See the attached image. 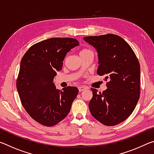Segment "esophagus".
Listing matches in <instances>:
<instances>
[{
    "mask_svg": "<svg viewBox=\"0 0 154 154\" xmlns=\"http://www.w3.org/2000/svg\"><path fill=\"white\" fill-rule=\"evenodd\" d=\"M87 87H85V86H83V85H82V86H79V88H78V89H79V92H82V91H83L84 90H85V89H87Z\"/></svg>",
    "mask_w": 154,
    "mask_h": 154,
    "instance_id": "obj_1",
    "label": "esophagus"
}]
</instances>
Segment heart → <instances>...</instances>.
Wrapping results in <instances>:
<instances>
[{
  "label": "heart",
  "instance_id": "1",
  "mask_svg": "<svg viewBox=\"0 0 154 154\" xmlns=\"http://www.w3.org/2000/svg\"><path fill=\"white\" fill-rule=\"evenodd\" d=\"M88 51H91L90 50V49H83L81 51V52H80V55H81V54L86 53V52H88Z\"/></svg>",
  "mask_w": 154,
  "mask_h": 154
}]
</instances>
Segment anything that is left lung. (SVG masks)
<instances>
[{
  "instance_id": "1",
  "label": "left lung",
  "mask_w": 154,
  "mask_h": 154,
  "mask_svg": "<svg viewBox=\"0 0 154 154\" xmlns=\"http://www.w3.org/2000/svg\"><path fill=\"white\" fill-rule=\"evenodd\" d=\"M96 49L97 74L105 75L107 89L103 92L91 88L89 103L92 116L101 124L112 126L124 122L134 110L140 96V64L134 51L119 36L106 34L85 36Z\"/></svg>"
}]
</instances>
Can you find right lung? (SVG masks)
I'll return each mask as SVG.
<instances>
[{"mask_svg": "<svg viewBox=\"0 0 154 154\" xmlns=\"http://www.w3.org/2000/svg\"><path fill=\"white\" fill-rule=\"evenodd\" d=\"M78 45L75 38H51L31 46L21 60L16 81L21 103L43 126H53L66 118L79 92L73 86L60 92L53 82L66 54Z\"/></svg>", "mask_w": 154, "mask_h": 154, "instance_id": "1", "label": "right lung"}]
</instances>
